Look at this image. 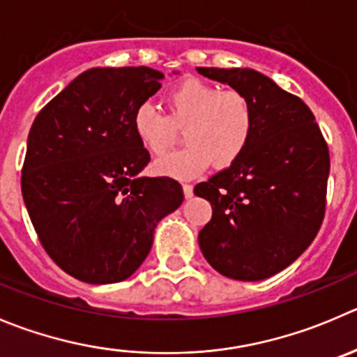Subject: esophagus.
<instances>
[{"mask_svg":"<svg viewBox=\"0 0 357 357\" xmlns=\"http://www.w3.org/2000/svg\"><path fill=\"white\" fill-rule=\"evenodd\" d=\"M183 193H185L186 199H190V197L193 195V186L190 185V183H185V185H183Z\"/></svg>","mask_w":357,"mask_h":357,"instance_id":"1","label":"esophagus"}]
</instances>
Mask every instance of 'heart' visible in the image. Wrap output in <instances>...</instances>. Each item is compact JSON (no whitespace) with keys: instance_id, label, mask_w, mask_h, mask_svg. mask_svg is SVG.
<instances>
[{"instance_id":"b5f03b06","label":"heart","mask_w":357,"mask_h":357,"mask_svg":"<svg viewBox=\"0 0 357 357\" xmlns=\"http://www.w3.org/2000/svg\"><path fill=\"white\" fill-rule=\"evenodd\" d=\"M139 143L153 157H164L185 130L188 146L155 164L162 176L188 179L211 164L225 169L242 157L255 132V108L248 96L221 91L197 78H188L167 96V115L143 102L132 115Z\"/></svg>"}]
</instances>
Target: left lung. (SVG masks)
Returning <instances> with one entry per match:
<instances>
[{"label":"left lung","mask_w":357,"mask_h":357,"mask_svg":"<svg viewBox=\"0 0 357 357\" xmlns=\"http://www.w3.org/2000/svg\"><path fill=\"white\" fill-rule=\"evenodd\" d=\"M248 96L255 132L235 164L193 188L213 218L202 255L237 281H261L291 265L316 238L326 211L330 151L316 116L296 96L255 69L197 68Z\"/></svg>","instance_id":"obj_1"}]
</instances>
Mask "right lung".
Instances as JSON below:
<instances>
[{
	"label": "right lung",
	"mask_w": 357,
	"mask_h": 357,
	"mask_svg": "<svg viewBox=\"0 0 357 357\" xmlns=\"http://www.w3.org/2000/svg\"><path fill=\"white\" fill-rule=\"evenodd\" d=\"M160 71L94 68L34 119L22 197L47 255L89 284L130 278L158 221L181 206L176 179L139 178L150 153L132 129L136 108L160 91Z\"/></svg>",
	"instance_id": "1"
}]
</instances>
